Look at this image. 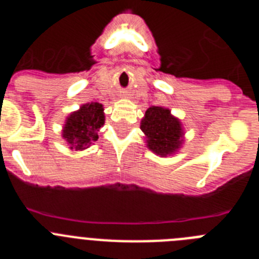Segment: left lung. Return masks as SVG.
<instances>
[{
    "mask_svg": "<svg viewBox=\"0 0 259 259\" xmlns=\"http://www.w3.org/2000/svg\"><path fill=\"white\" fill-rule=\"evenodd\" d=\"M140 128L148 139V148L157 154H171L182 145V125L168 109L149 107L141 120Z\"/></svg>",
    "mask_w": 259,
    "mask_h": 259,
    "instance_id": "8db88e82",
    "label": "left lung"
}]
</instances>
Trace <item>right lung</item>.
<instances>
[{"instance_id":"obj_1","label":"right lung","mask_w":259,"mask_h":259,"mask_svg":"<svg viewBox=\"0 0 259 259\" xmlns=\"http://www.w3.org/2000/svg\"><path fill=\"white\" fill-rule=\"evenodd\" d=\"M104 107L98 102L83 105L71 114L63 128V139L71 149L83 150L98 139V131L104 125Z\"/></svg>"}]
</instances>
